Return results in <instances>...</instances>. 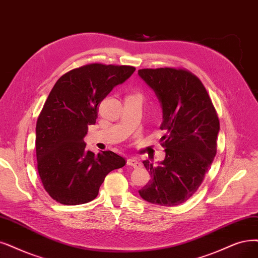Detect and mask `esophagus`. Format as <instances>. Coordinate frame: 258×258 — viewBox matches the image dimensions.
<instances>
[{
  "instance_id": "esophagus-1",
  "label": "esophagus",
  "mask_w": 258,
  "mask_h": 258,
  "mask_svg": "<svg viewBox=\"0 0 258 258\" xmlns=\"http://www.w3.org/2000/svg\"><path fill=\"white\" fill-rule=\"evenodd\" d=\"M126 164L128 166H132L133 168H139V167H141V163L137 158H128L127 161H126Z\"/></svg>"
}]
</instances>
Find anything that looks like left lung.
Masks as SVG:
<instances>
[{
  "instance_id": "left-lung-1",
  "label": "left lung",
  "mask_w": 258,
  "mask_h": 258,
  "mask_svg": "<svg viewBox=\"0 0 258 258\" xmlns=\"http://www.w3.org/2000/svg\"><path fill=\"white\" fill-rule=\"evenodd\" d=\"M163 108L160 138L166 157L157 166L144 165L151 179L139 190L146 201L176 206L201 186L217 153L220 123L212 99L197 75L182 68L138 70Z\"/></svg>"
}]
</instances>
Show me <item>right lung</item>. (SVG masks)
I'll return each mask as SVG.
<instances>
[{
  "instance_id": "obj_1",
  "label": "right lung",
  "mask_w": 258,
  "mask_h": 258,
  "mask_svg": "<svg viewBox=\"0 0 258 258\" xmlns=\"http://www.w3.org/2000/svg\"><path fill=\"white\" fill-rule=\"evenodd\" d=\"M135 67L88 63L60 76L36 124L38 174L45 191L63 205L88 203L110 171L125 159L111 151L98 155L84 137L98 118L99 104L114 86L125 82Z\"/></svg>"
}]
</instances>
